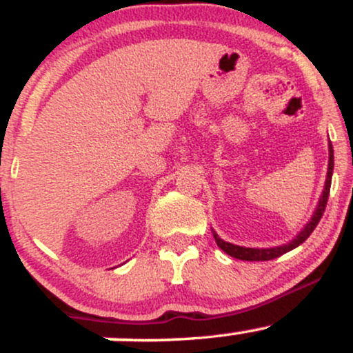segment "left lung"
Listing matches in <instances>:
<instances>
[{"mask_svg": "<svg viewBox=\"0 0 353 353\" xmlns=\"http://www.w3.org/2000/svg\"><path fill=\"white\" fill-rule=\"evenodd\" d=\"M332 172H334V149H332V143L329 144V171H327V179H325V188H323L322 196H320L319 205L315 209L314 216L309 221V224L305 225L301 230L297 237L294 241L287 242V244L279 245V247H270V249H250V247H241V245H234L230 242L222 241L221 237L214 232V239H216L217 245L224 250L225 254H229L230 257L241 259V261H272V259L279 257V255L289 252V250L295 249L297 245H301L302 242L307 241V237L314 232V229L317 228L319 221L323 216V210H325L327 201H329V194H330V184H332Z\"/></svg>", "mask_w": 353, "mask_h": 353, "instance_id": "1", "label": "left lung"}]
</instances>
